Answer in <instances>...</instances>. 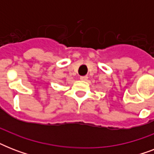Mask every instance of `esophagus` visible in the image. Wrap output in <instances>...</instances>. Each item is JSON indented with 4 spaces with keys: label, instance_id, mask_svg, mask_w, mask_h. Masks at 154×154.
<instances>
[{
    "label": "esophagus",
    "instance_id": "esophagus-1",
    "mask_svg": "<svg viewBox=\"0 0 154 154\" xmlns=\"http://www.w3.org/2000/svg\"><path fill=\"white\" fill-rule=\"evenodd\" d=\"M80 79L82 80V81H87L88 77H87V76H82V77H80Z\"/></svg>",
    "mask_w": 154,
    "mask_h": 154
}]
</instances>
